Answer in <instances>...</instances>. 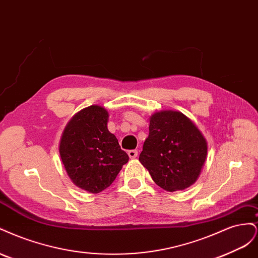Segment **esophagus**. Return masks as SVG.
<instances>
[{
    "label": "esophagus",
    "mask_w": 258,
    "mask_h": 258,
    "mask_svg": "<svg viewBox=\"0 0 258 258\" xmlns=\"http://www.w3.org/2000/svg\"><path fill=\"white\" fill-rule=\"evenodd\" d=\"M128 156H129V157H130L131 159L136 158L137 156H138V151H137V150H131V151H128Z\"/></svg>",
    "instance_id": "esophagus-1"
}]
</instances>
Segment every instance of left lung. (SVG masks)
<instances>
[{
    "mask_svg": "<svg viewBox=\"0 0 258 258\" xmlns=\"http://www.w3.org/2000/svg\"><path fill=\"white\" fill-rule=\"evenodd\" d=\"M148 129L139 160L153 181L171 192L191 186L208 154V142L198 127L183 113L167 110L150 117Z\"/></svg>",
    "mask_w": 258,
    "mask_h": 258,
    "instance_id": "left-lung-1",
    "label": "left lung"
}]
</instances>
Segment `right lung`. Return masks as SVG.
Masks as SVG:
<instances>
[{
	"label": "right lung",
	"instance_id": "obj_1",
	"mask_svg": "<svg viewBox=\"0 0 258 258\" xmlns=\"http://www.w3.org/2000/svg\"><path fill=\"white\" fill-rule=\"evenodd\" d=\"M108 112L90 105L77 112L62 132L59 154L72 183L91 194L110 186L129 157L107 129Z\"/></svg>",
	"mask_w": 258,
	"mask_h": 258
}]
</instances>
